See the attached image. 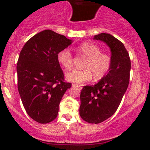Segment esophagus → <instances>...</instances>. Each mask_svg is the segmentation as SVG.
I'll return each instance as SVG.
<instances>
[{
    "label": "esophagus",
    "mask_w": 150,
    "mask_h": 150,
    "mask_svg": "<svg viewBox=\"0 0 150 150\" xmlns=\"http://www.w3.org/2000/svg\"><path fill=\"white\" fill-rule=\"evenodd\" d=\"M72 87L78 88L81 89V88H82V87H81V85H78V84H76V83H72Z\"/></svg>",
    "instance_id": "esophagus-1"
}]
</instances>
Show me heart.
Returning <instances> with one entry per match:
<instances>
[{
    "label": "heart",
    "mask_w": 150,
    "mask_h": 150,
    "mask_svg": "<svg viewBox=\"0 0 150 150\" xmlns=\"http://www.w3.org/2000/svg\"><path fill=\"white\" fill-rule=\"evenodd\" d=\"M78 51L87 60L83 70L74 69L66 74L68 81L76 83H83L90 81L93 74L95 79H101L110 71L112 66L110 55L102 53L99 46L92 43L85 42L78 46ZM57 61L64 69L69 70L72 67V55L69 48L60 50L57 56Z\"/></svg>",
    "instance_id": "1"
}]
</instances>
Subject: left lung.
I'll return each instance as SVG.
<instances>
[{
    "label": "left lung",
    "instance_id": "left-lung-1",
    "mask_svg": "<svg viewBox=\"0 0 150 150\" xmlns=\"http://www.w3.org/2000/svg\"><path fill=\"white\" fill-rule=\"evenodd\" d=\"M111 51L112 66L97 83L83 86L81 92L80 115L89 123H100L112 116L118 108L129 83L131 60L122 42L108 33L94 35Z\"/></svg>",
    "mask_w": 150,
    "mask_h": 150
}]
</instances>
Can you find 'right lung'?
Returning <instances> with one entry per match:
<instances>
[{
    "label": "right lung",
    "instance_id": "right-lung-1",
    "mask_svg": "<svg viewBox=\"0 0 150 150\" xmlns=\"http://www.w3.org/2000/svg\"><path fill=\"white\" fill-rule=\"evenodd\" d=\"M72 43L65 36L46 30L32 37L19 54L18 90L27 113L35 121L48 123L57 117L62 96L72 84L64 82L57 56Z\"/></svg>",
    "mask_w": 150,
    "mask_h": 150
}]
</instances>
